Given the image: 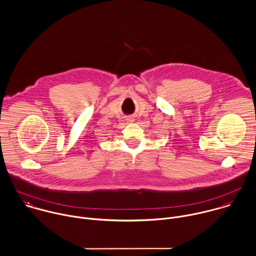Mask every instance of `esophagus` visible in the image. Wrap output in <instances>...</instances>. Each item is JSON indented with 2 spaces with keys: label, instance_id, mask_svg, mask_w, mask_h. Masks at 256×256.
<instances>
[{
  "label": "esophagus",
  "instance_id": "1",
  "mask_svg": "<svg viewBox=\"0 0 256 256\" xmlns=\"http://www.w3.org/2000/svg\"><path fill=\"white\" fill-rule=\"evenodd\" d=\"M126 122H134V120H132V118H128L126 120Z\"/></svg>",
  "mask_w": 256,
  "mask_h": 256
}]
</instances>
